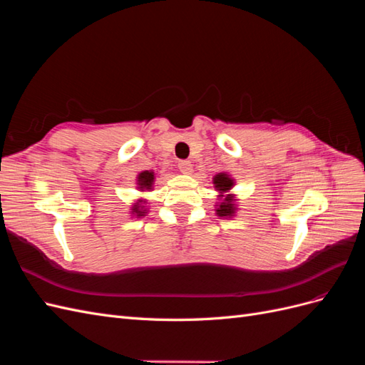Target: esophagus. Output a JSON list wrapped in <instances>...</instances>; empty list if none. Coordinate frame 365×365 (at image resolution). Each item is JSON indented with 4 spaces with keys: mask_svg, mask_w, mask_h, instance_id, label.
<instances>
[{
    "mask_svg": "<svg viewBox=\"0 0 365 365\" xmlns=\"http://www.w3.org/2000/svg\"><path fill=\"white\" fill-rule=\"evenodd\" d=\"M178 169H180V172H182V173H190V172H192V163L187 161V160H181V161L178 163Z\"/></svg>",
    "mask_w": 365,
    "mask_h": 365,
    "instance_id": "esophagus-1",
    "label": "esophagus"
}]
</instances>
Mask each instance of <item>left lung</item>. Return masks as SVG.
I'll list each match as a JSON object with an SVG mask.
<instances>
[{"label":"left lung","instance_id":"left-lung-1","mask_svg":"<svg viewBox=\"0 0 365 365\" xmlns=\"http://www.w3.org/2000/svg\"><path fill=\"white\" fill-rule=\"evenodd\" d=\"M213 182H215V187L219 190V192H228L231 189V185H233V181H231L228 176L225 173H219L216 175L213 178ZM224 196V195H222ZM219 216H233L235 213V204H233V200H231V196L227 195L224 196V201L220 202L219 208L216 210Z\"/></svg>","mask_w":365,"mask_h":365}]
</instances>
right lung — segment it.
<instances>
[{"label": "right lung", "mask_w": 365, "mask_h": 365, "mask_svg": "<svg viewBox=\"0 0 365 365\" xmlns=\"http://www.w3.org/2000/svg\"><path fill=\"white\" fill-rule=\"evenodd\" d=\"M152 184H153V172L146 170V172H141L138 175V185H140L138 189H150ZM132 210H134L132 213H137V216H143V213H146L143 208L140 210V204H135L134 207H132Z\"/></svg>", "instance_id": "add662e5"}]
</instances>
